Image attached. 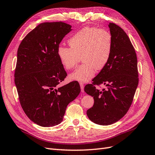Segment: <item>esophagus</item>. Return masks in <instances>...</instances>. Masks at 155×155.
<instances>
[{
	"label": "esophagus",
	"instance_id": "obj_1",
	"mask_svg": "<svg viewBox=\"0 0 155 155\" xmlns=\"http://www.w3.org/2000/svg\"><path fill=\"white\" fill-rule=\"evenodd\" d=\"M80 85H81V91L82 93L84 92V85L83 84L80 83Z\"/></svg>",
	"mask_w": 155,
	"mask_h": 155
}]
</instances>
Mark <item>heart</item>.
I'll use <instances>...</instances> for the list:
<instances>
[{"label":"heart","instance_id":"b5f03b06","mask_svg":"<svg viewBox=\"0 0 155 155\" xmlns=\"http://www.w3.org/2000/svg\"><path fill=\"white\" fill-rule=\"evenodd\" d=\"M70 47L59 46L57 55L66 70H72L80 57L83 64L69 75L71 81L87 82L92 78L96 69L100 70L109 61L113 48L110 32L104 28L85 27L69 39Z\"/></svg>","mask_w":155,"mask_h":155}]
</instances>
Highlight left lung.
<instances>
[{
	"instance_id": "1",
	"label": "left lung",
	"mask_w": 155,
	"mask_h": 155,
	"mask_svg": "<svg viewBox=\"0 0 155 155\" xmlns=\"http://www.w3.org/2000/svg\"><path fill=\"white\" fill-rule=\"evenodd\" d=\"M108 27L113 39L110 58L92 84L84 87L85 92L94 100L87 115L100 125L112 124L127 113L139 84L137 58L132 43L119 26L110 23ZM102 83L108 89L101 91L95 88Z\"/></svg>"
}]
</instances>
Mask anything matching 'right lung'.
Masks as SVG:
<instances>
[{
  "label": "right lung",
  "instance_id": "obj_1",
  "mask_svg": "<svg viewBox=\"0 0 155 155\" xmlns=\"http://www.w3.org/2000/svg\"><path fill=\"white\" fill-rule=\"evenodd\" d=\"M71 27L62 21L42 23L27 34L18 49L15 83L20 105L41 127L61 123L68 105L81 92L77 81L59 87L67 73L57 48Z\"/></svg>",
  "mask_w": 155,
  "mask_h": 155
}]
</instances>
